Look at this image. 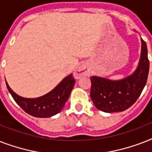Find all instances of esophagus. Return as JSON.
Returning a JSON list of instances; mask_svg holds the SVG:
<instances>
[{
  "mask_svg": "<svg viewBox=\"0 0 152 152\" xmlns=\"http://www.w3.org/2000/svg\"><path fill=\"white\" fill-rule=\"evenodd\" d=\"M90 75V70L88 69V68L85 65H81L76 69V72H74V76L75 78L80 79L82 76H89Z\"/></svg>",
  "mask_w": 152,
  "mask_h": 152,
  "instance_id": "1",
  "label": "esophagus"
}]
</instances>
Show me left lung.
Here are the masks:
<instances>
[{
	"label": "left lung",
	"mask_w": 152,
	"mask_h": 152,
	"mask_svg": "<svg viewBox=\"0 0 152 152\" xmlns=\"http://www.w3.org/2000/svg\"><path fill=\"white\" fill-rule=\"evenodd\" d=\"M149 61L146 42L141 39V54L137 70L121 80L91 76V98L95 107L106 113L121 112L132 106L147 83Z\"/></svg>",
	"instance_id": "obj_1"
}]
</instances>
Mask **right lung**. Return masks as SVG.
<instances>
[{
  "mask_svg": "<svg viewBox=\"0 0 152 152\" xmlns=\"http://www.w3.org/2000/svg\"><path fill=\"white\" fill-rule=\"evenodd\" d=\"M74 84L75 80L70 74L48 94L35 99H27L16 95L6 82L8 91L15 102L26 113L36 118H50L59 113L69 99Z\"/></svg>",
  "mask_w": 152,
  "mask_h": 152,
  "instance_id": "right-lung-1",
  "label": "right lung"
}]
</instances>
